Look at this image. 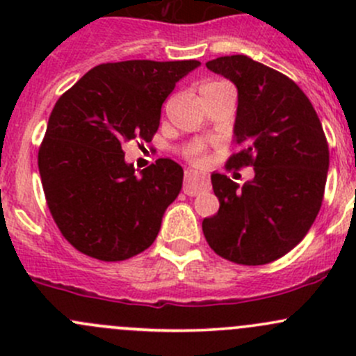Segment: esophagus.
I'll list each match as a JSON object with an SVG mask.
<instances>
[{"instance_id":"1","label":"esophagus","mask_w":356,"mask_h":356,"mask_svg":"<svg viewBox=\"0 0 356 356\" xmlns=\"http://www.w3.org/2000/svg\"><path fill=\"white\" fill-rule=\"evenodd\" d=\"M207 188H208L207 179L200 177V175H196V174H191V172H188V174H186V177H184V193L186 195L195 196Z\"/></svg>"}]
</instances>
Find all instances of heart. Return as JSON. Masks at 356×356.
Returning a JSON list of instances; mask_svg holds the SVG:
<instances>
[{"label":"heart","instance_id":"1","mask_svg":"<svg viewBox=\"0 0 356 356\" xmlns=\"http://www.w3.org/2000/svg\"><path fill=\"white\" fill-rule=\"evenodd\" d=\"M217 86H225V82H208V84H204L201 89L217 88ZM186 156H188L189 160H191L195 165H204V163H207V155H204V152L201 148H189L188 152H186Z\"/></svg>","mask_w":356,"mask_h":356}]
</instances>
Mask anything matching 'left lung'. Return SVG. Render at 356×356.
<instances>
[{"label":"left lung","instance_id":"1","mask_svg":"<svg viewBox=\"0 0 356 356\" xmlns=\"http://www.w3.org/2000/svg\"><path fill=\"white\" fill-rule=\"evenodd\" d=\"M238 88L234 141L243 146L227 168L251 165L239 188L211 174L217 215L203 220L211 250L239 265H265L307 236L324 200L329 146L310 99L281 72L245 55L207 62Z\"/></svg>","mask_w":356,"mask_h":356}]
</instances>
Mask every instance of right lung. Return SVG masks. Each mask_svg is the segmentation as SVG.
Returning <instances> with one entry per match:
<instances>
[{
    "label": "right lung",
    "instance_id": "obj_1",
    "mask_svg": "<svg viewBox=\"0 0 356 356\" xmlns=\"http://www.w3.org/2000/svg\"><path fill=\"white\" fill-rule=\"evenodd\" d=\"M200 65L198 60L102 63L60 96L38 165L53 220L75 250L120 261L153 245L184 170L158 158L136 174L124 145L152 141L175 82Z\"/></svg>",
    "mask_w": 356,
    "mask_h": 356
}]
</instances>
